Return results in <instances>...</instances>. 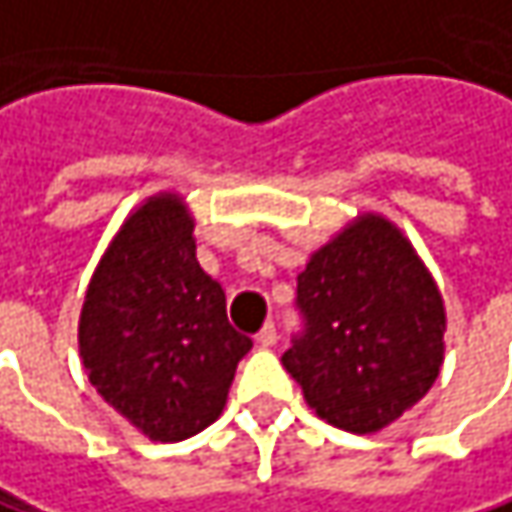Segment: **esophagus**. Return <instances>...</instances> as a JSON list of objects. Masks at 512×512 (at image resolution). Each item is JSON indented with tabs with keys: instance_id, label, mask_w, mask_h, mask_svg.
<instances>
[{
	"instance_id": "obj_1",
	"label": "esophagus",
	"mask_w": 512,
	"mask_h": 512,
	"mask_svg": "<svg viewBox=\"0 0 512 512\" xmlns=\"http://www.w3.org/2000/svg\"><path fill=\"white\" fill-rule=\"evenodd\" d=\"M257 346H263V349H272L275 343H278V328L272 325V322H266L260 331H257Z\"/></svg>"
}]
</instances>
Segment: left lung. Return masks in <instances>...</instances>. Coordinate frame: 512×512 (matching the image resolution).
I'll return each instance as SVG.
<instances>
[{
    "label": "left lung",
    "instance_id": "left-lung-1",
    "mask_svg": "<svg viewBox=\"0 0 512 512\" xmlns=\"http://www.w3.org/2000/svg\"><path fill=\"white\" fill-rule=\"evenodd\" d=\"M296 304L304 331L281 363L328 425L384 431L434 387L445 304L387 216L363 213L316 249L299 275Z\"/></svg>",
    "mask_w": 512,
    "mask_h": 512
}]
</instances>
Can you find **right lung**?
Returning a JSON list of instances; mask_svg holds the SVG:
<instances>
[{"label":"right lung","mask_w":512,"mask_h":512,"mask_svg":"<svg viewBox=\"0 0 512 512\" xmlns=\"http://www.w3.org/2000/svg\"><path fill=\"white\" fill-rule=\"evenodd\" d=\"M193 228L178 193L149 196L108 243L78 316L90 384L155 442H181L216 422L252 349L196 260Z\"/></svg>","instance_id":"1"}]
</instances>
